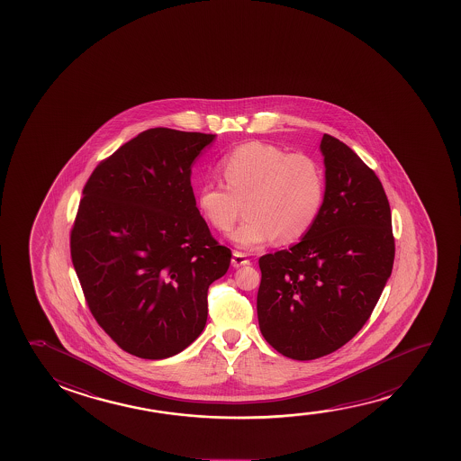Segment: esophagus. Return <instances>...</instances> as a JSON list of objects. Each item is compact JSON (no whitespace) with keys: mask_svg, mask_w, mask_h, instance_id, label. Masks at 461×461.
Returning <instances> with one entry per match:
<instances>
[{"mask_svg":"<svg viewBox=\"0 0 461 461\" xmlns=\"http://www.w3.org/2000/svg\"><path fill=\"white\" fill-rule=\"evenodd\" d=\"M231 265H233V267H240V266L250 265V259L247 258V255H244V253L233 252Z\"/></svg>","mask_w":461,"mask_h":461,"instance_id":"1","label":"esophagus"}]
</instances>
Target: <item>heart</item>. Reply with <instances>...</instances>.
Returning <instances> with one entry per match:
<instances>
[{
	"mask_svg": "<svg viewBox=\"0 0 461 461\" xmlns=\"http://www.w3.org/2000/svg\"><path fill=\"white\" fill-rule=\"evenodd\" d=\"M219 171L225 185L202 184L196 190V208L211 227L227 231L244 204L246 219L230 233L240 249L253 250L274 238L280 244L296 242L320 215L326 179L312 156L250 141L223 156Z\"/></svg>",
	"mask_w": 461,
	"mask_h": 461,
	"instance_id": "heart-1",
	"label": "heart"
}]
</instances>
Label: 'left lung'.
I'll use <instances>...</instances> for the list:
<instances>
[{
  "label": "left lung",
  "instance_id": "1",
  "mask_svg": "<svg viewBox=\"0 0 461 461\" xmlns=\"http://www.w3.org/2000/svg\"><path fill=\"white\" fill-rule=\"evenodd\" d=\"M326 194L309 233L259 258V330L290 359L334 353L359 332L391 277L395 240L383 184L340 140L322 135Z\"/></svg>",
  "mask_w": 461,
  "mask_h": 461
}]
</instances>
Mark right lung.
Masks as SVG:
<instances>
[{
  "label": "right lung",
  "mask_w": 461,
  "mask_h": 461,
  "mask_svg": "<svg viewBox=\"0 0 461 461\" xmlns=\"http://www.w3.org/2000/svg\"><path fill=\"white\" fill-rule=\"evenodd\" d=\"M212 133L148 129L102 160L85 184L70 257L89 310L141 359L181 353L208 320V288L231 250L196 208L192 165Z\"/></svg>",
  "instance_id": "add662e5"
}]
</instances>
